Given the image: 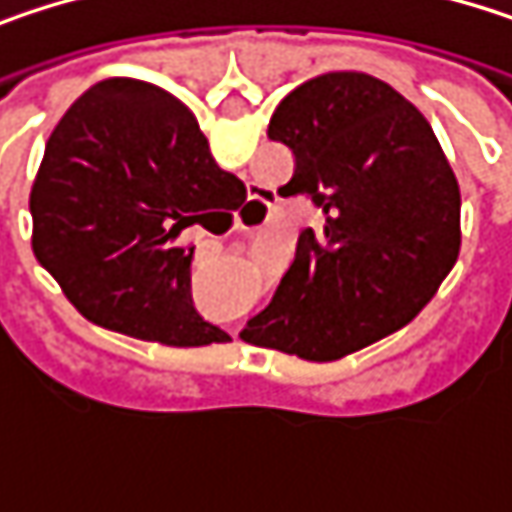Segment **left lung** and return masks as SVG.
<instances>
[{"label":"left lung","mask_w":512,"mask_h":512,"mask_svg":"<svg viewBox=\"0 0 512 512\" xmlns=\"http://www.w3.org/2000/svg\"><path fill=\"white\" fill-rule=\"evenodd\" d=\"M266 136L293 154L287 195H311L305 228L246 344L335 361L403 329L460 257V183L430 121L388 82L335 70L293 88Z\"/></svg>","instance_id":"1"}]
</instances>
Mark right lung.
<instances>
[{
  "instance_id": "add662e5",
  "label": "right lung",
  "mask_w": 512,
  "mask_h": 512,
  "mask_svg": "<svg viewBox=\"0 0 512 512\" xmlns=\"http://www.w3.org/2000/svg\"><path fill=\"white\" fill-rule=\"evenodd\" d=\"M195 115L142 79H103L61 115L29 195L32 252L73 308L168 347L228 335L192 305L183 234L243 198Z\"/></svg>"
}]
</instances>
